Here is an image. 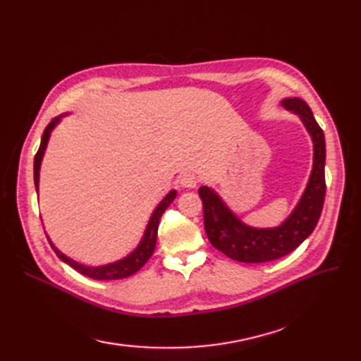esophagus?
<instances>
[{"instance_id":"1","label":"esophagus","mask_w":361,"mask_h":361,"mask_svg":"<svg viewBox=\"0 0 361 361\" xmlns=\"http://www.w3.org/2000/svg\"><path fill=\"white\" fill-rule=\"evenodd\" d=\"M199 183V178L194 173H183L180 176V185L185 188H195Z\"/></svg>"}]
</instances>
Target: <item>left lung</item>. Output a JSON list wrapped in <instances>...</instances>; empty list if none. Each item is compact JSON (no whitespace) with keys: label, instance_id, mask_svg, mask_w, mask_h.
Here are the masks:
<instances>
[{"label":"left lung","instance_id":"1","mask_svg":"<svg viewBox=\"0 0 361 361\" xmlns=\"http://www.w3.org/2000/svg\"><path fill=\"white\" fill-rule=\"evenodd\" d=\"M281 105L298 114L313 140V169L300 203L285 223L272 228L244 224L214 190L200 187L204 231L211 244L227 257L244 264H262L289 255L318 224L325 199V138L310 106L300 97H286Z\"/></svg>","mask_w":361,"mask_h":361}]
</instances>
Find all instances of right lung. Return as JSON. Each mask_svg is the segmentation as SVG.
I'll return each instance as SVG.
<instances>
[{
  "label": "right lung",
  "instance_id": "right-lung-1",
  "mask_svg": "<svg viewBox=\"0 0 361 361\" xmlns=\"http://www.w3.org/2000/svg\"><path fill=\"white\" fill-rule=\"evenodd\" d=\"M61 117L63 116L52 118L51 122H49V125L45 128V130H43L40 146H39V150H37V154L35 157V185H36V191L39 190L40 162H42L43 154H45V149H47V145H48L51 130L56 128V125L60 122ZM174 199H176V191L171 190L166 195V197L162 199V202L157 206V209L154 211V214H152L150 220H149V224L146 227L145 236H143V239H141V243L138 244V247L133 251V253L128 255L123 259L114 262V264H108V265H104V267H85V265H81V264H78V262L72 260L71 257L64 256L61 251H59L57 247L51 243V239L48 236L47 238H48L51 247L54 248V251H56V255L63 262H66L68 265H71L73 269L81 272L82 276H87V277L94 279V280H118V279H125V277H129V276L135 274L138 269L143 268V265L150 259V256L154 255V250H155V245H157V233H158V224H159V220H161V215L164 214V211L167 209L169 204Z\"/></svg>",
  "mask_w": 361,
  "mask_h": 361
}]
</instances>
